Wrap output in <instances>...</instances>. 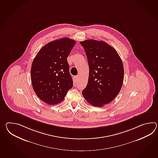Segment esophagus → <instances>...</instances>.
Returning <instances> with one entry per match:
<instances>
[{"instance_id": "34e87169", "label": "esophagus", "mask_w": 158, "mask_h": 158, "mask_svg": "<svg viewBox=\"0 0 158 158\" xmlns=\"http://www.w3.org/2000/svg\"><path fill=\"white\" fill-rule=\"evenodd\" d=\"M75 81H79V76H77L76 77H75Z\"/></svg>"}]
</instances>
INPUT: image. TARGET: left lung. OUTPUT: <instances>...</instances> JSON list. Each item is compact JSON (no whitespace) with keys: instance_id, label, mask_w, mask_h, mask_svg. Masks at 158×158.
<instances>
[{"instance_id":"8db88e82","label":"left lung","mask_w":158,"mask_h":158,"mask_svg":"<svg viewBox=\"0 0 158 158\" xmlns=\"http://www.w3.org/2000/svg\"><path fill=\"white\" fill-rule=\"evenodd\" d=\"M80 43L89 66L87 85L82 94L91 105L101 107L119 94L124 77L123 62L116 50L104 41L87 40Z\"/></svg>"}]
</instances>
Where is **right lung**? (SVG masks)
<instances>
[{
	"mask_svg": "<svg viewBox=\"0 0 158 158\" xmlns=\"http://www.w3.org/2000/svg\"><path fill=\"white\" fill-rule=\"evenodd\" d=\"M75 43L66 37L49 42L40 50L32 62L33 88L39 98L49 105L62 102L73 86L67 58Z\"/></svg>",
	"mask_w": 158,
	"mask_h": 158,
	"instance_id": "1",
	"label": "right lung"
}]
</instances>
